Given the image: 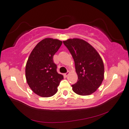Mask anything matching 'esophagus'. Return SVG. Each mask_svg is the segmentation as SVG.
Segmentation results:
<instances>
[{
    "instance_id": "34e87169",
    "label": "esophagus",
    "mask_w": 129,
    "mask_h": 129,
    "mask_svg": "<svg viewBox=\"0 0 129 129\" xmlns=\"http://www.w3.org/2000/svg\"><path fill=\"white\" fill-rule=\"evenodd\" d=\"M69 74H70V72H67V73H65V74H64V75L65 77H67V76H68Z\"/></svg>"
}]
</instances>
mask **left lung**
<instances>
[{"label": "left lung", "instance_id": "1", "mask_svg": "<svg viewBox=\"0 0 129 129\" xmlns=\"http://www.w3.org/2000/svg\"><path fill=\"white\" fill-rule=\"evenodd\" d=\"M75 61L78 81L72 85L77 94L89 95L101 86L104 78V66L100 55L91 45L78 38L63 41Z\"/></svg>", "mask_w": 129, "mask_h": 129}]
</instances>
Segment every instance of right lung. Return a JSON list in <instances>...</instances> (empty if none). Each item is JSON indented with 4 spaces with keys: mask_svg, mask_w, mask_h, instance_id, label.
<instances>
[{
    "mask_svg": "<svg viewBox=\"0 0 129 129\" xmlns=\"http://www.w3.org/2000/svg\"><path fill=\"white\" fill-rule=\"evenodd\" d=\"M62 42L45 38L32 50L25 67V77L29 87L36 94L43 97H51L58 91V86L64 79L57 72L53 56Z\"/></svg>",
    "mask_w": 129,
    "mask_h": 129,
    "instance_id": "1",
    "label": "right lung"
}]
</instances>
